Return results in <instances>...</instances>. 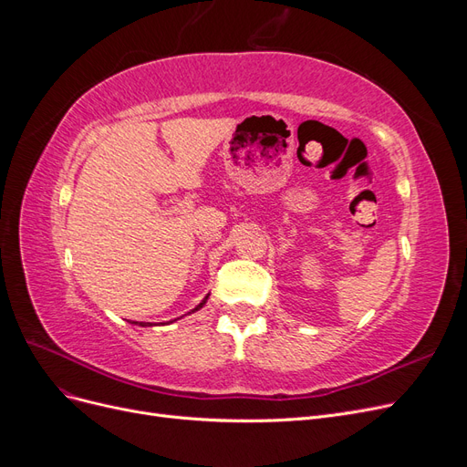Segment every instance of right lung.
I'll return each instance as SVG.
<instances>
[{
    "instance_id": "add662e5",
    "label": "right lung",
    "mask_w": 467,
    "mask_h": 467,
    "mask_svg": "<svg viewBox=\"0 0 467 467\" xmlns=\"http://www.w3.org/2000/svg\"><path fill=\"white\" fill-rule=\"evenodd\" d=\"M206 300H208V296H206V298H204V300H202L199 306H196V307L192 309V312H196V309H201V307L206 304ZM134 323H136V325H142V327H148V325H151V323H138V321H134Z\"/></svg>"
}]
</instances>
